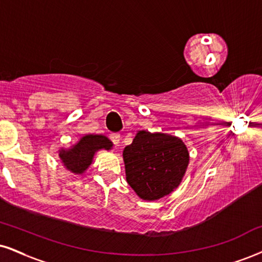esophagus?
<instances>
[{
	"label": "esophagus",
	"mask_w": 262,
	"mask_h": 262,
	"mask_svg": "<svg viewBox=\"0 0 262 262\" xmlns=\"http://www.w3.org/2000/svg\"><path fill=\"white\" fill-rule=\"evenodd\" d=\"M111 140H112V142L113 143L115 144V146H118L119 144V142H120V135L119 134H116V132H114V134H111Z\"/></svg>",
	"instance_id": "34e87169"
}]
</instances>
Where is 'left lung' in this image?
<instances>
[{"instance_id": "8db88e82", "label": "left lung", "mask_w": 262, "mask_h": 262, "mask_svg": "<svg viewBox=\"0 0 262 262\" xmlns=\"http://www.w3.org/2000/svg\"><path fill=\"white\" fill-rule=\"evenodd\" d=\"M126 181L144 200L169 194L180 185L189 154L180 138L140 131L124 153Z\"/></svg>"}]
</instances>
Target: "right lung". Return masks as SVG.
Here are the masks:
<instances>
[{
	"label": "right lung",
	"mask_w": 262,
	"mask_h": 262,
	"mask_svg": "<svg viewBox=\"0 0 262 262\" xmlns=\"http://www.w3.org/2000/svg\"><path fill=\"white\" fill-rule=\"evenodd\" d=\"M112 142L102 135H87L82 137L72 149L60 150L59 157L68 170L74 173H82L91 165L97 150L111 149Z\"/></svg>",
	"instance_id": "1"
}]
</instances>
